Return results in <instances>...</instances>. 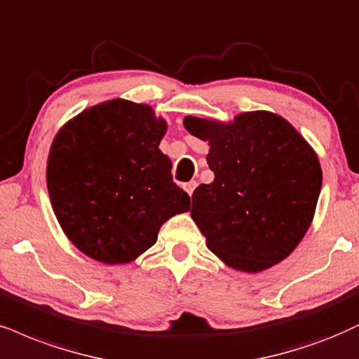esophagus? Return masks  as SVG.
Returning a JSON list of instances; mask_svg holds the SVG:
<instances>
[{
	"mask_svg": "<svg viewBox=\"0 0 359 359\" xmlns=\"http://www.w3.org/2000/svg\"><path fill=\"white\" fill-rule=\"evenodd\" d=\"M194 188H196V181H189V183L184 184V191H187L189 196H191V194H193Z\"/></svg>",
	"mask_w": 359,
	"mask_h": 359,
	"instance_id": "esophagus-1",
	"label": "esophagus"
}]
</instances>
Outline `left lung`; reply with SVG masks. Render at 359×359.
Wrapping results in <instances>:
<instances>
[{
  "label": "left lung",
  "instance_id": "8db88e82",
  "mask_svg": "<svg viewBox=\"0 0 359 359\" xmlns=\"http://www.w3.org/2000/svg\"><path fill=\"white\" fill-rule=\"evenodd\" d=\"M183 125L206 141L215 181L200 184L191 218L206 246L238 271L259 273L287 258L311 226L323 171L311 144L271 111L233 121L187 116Z\"/></svg>",
  "mask_w": 359,
  "mask_h": 359
}]
</instances>
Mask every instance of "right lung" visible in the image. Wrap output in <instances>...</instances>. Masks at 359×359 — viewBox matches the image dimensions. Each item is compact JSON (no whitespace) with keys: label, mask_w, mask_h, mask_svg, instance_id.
I'll list each match as a JSON object with an SVG mask.
<instances>
[{"label":"right lung","mask_w":359,"mask_h":359,"mask_svg":"<svg viewBox=\"0 0 359 359\" xmlns=\"http://www.w3.org/2000/svg\"><path fill=\"white\" fill-rule=\"evenodd\" d=\"M166 119L151 106L108 100L66 121L48 154L53 211L68 240L104 264L149 250L168 219L189 211L159 143Z\"/></svg>","instance_id":"1"}]
</instances>
